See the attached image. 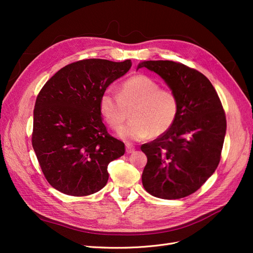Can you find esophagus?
Segmentation results:
<instances>
[{
    "label": "esophagus",
    "instance_id": "34e87169",
    "mask_svg": "<svg viewBox=\"0 0 253 253\" xmlns=\"http://www.w3.org/2000/svg\"><path fill=\"white\" fill-rule=\"evenodd\" d=\"M126 153L127 154H129V153H133L135 151V147L132 144V143H126Z\"/></svg>",
    "mask_w": 253,
    "mask_h": 253
}]
</instances>
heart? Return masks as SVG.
Masks as SVG:
<instances>
[{
  "label": "heart",
  "mask_w": 253,
  "mask_h": 253,
  "mask_svg": "<svg viewBox=\"0 0 253 253\" xmlns=\"http://www.w3.org/2000/svg\"><path fill=\"white\" fill-rule=\"evenodd\" d=\"M179 99L173 90L160 88V84L145 75H136L121 84L118 94L106 89L99 99V112L113 129L121 127L118 136L126 141H138L166 134L179 115Z\"/></svg>",
  "instance_id": "obj_1"
}]
</instances>
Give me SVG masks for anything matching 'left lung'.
I'll list each match as a JSON object with an SVG mask.
<instances>
[{"mask_svg":"<svg viewBox=\"0 0 253 253\" xmlns=\"http://www.w3.org/2000/svg\"><path fill=\"white\" fill-rule=\"evenodd\" d=\"M179 99V115L166 134L141 145L148 157L142 185L151 195L178 200L194 193L216 170L226 115L215 88L198 71L173 61H143Z\"/></svg>","mask_w":253,"mask_h":253,"instance_id":"8db88e82","label":"left lung"}]
</instances>
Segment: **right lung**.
Masks as SVG:
<instances>
[{"label":"right lung","mask_w":253,"mask_h":253,"mask_svg":"<svg viewBox=\"0 0 253 253\" xmlns=\"http://www.w3.org/2000/svg\"><path fill=\"white\" fill-rule=\"evenodd\" d=\"M132 66L131 60H80L44 84L34 110L33 148L45 178L64 194L86 196L108 182V166L125 154L99 112V99Z\"/></svg>","instance_id":"right-lung-1"}]
</instances>
